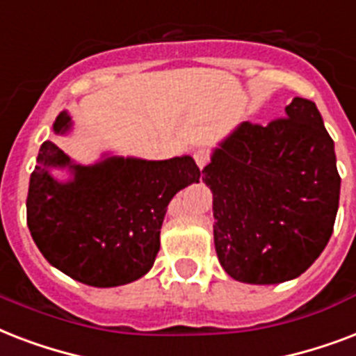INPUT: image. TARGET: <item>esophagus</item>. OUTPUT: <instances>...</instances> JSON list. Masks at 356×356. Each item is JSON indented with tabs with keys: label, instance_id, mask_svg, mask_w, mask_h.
I'll list each match as a JSON object with an SVG mask.
<instances>
[{
	"label": "esophagus",
	"instance_id": "esophagus-1",
	"mask_svg": "<svg viewBox=\"0 0 356 356\" xmlns=\"http://www.w3.org/2000/svg\"><path fill=\"white\" fill-rule=\"evenodd\" d=\"M194 161L200 168H205L209 164V161H211V153L205 147H200V149L194 151Z\"/></svg>",
	"mask_w": 356,
	"mask_h": 356
}]
</instances>
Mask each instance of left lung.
Wrapping results in <instances>:
<instances>
[{
    "label": "left lung",
    "mask_w": 356,
    "mask_h": 356,
    "mask_svg": "<svg viewBox=\"0 0 356 356\" xmlns=\"http://www.w3.org/2000/svg\"><path fill=\"white\" fill-rule=\"evenodd\" d=\"M223 270L277 284L310 268L332 234L340 200L334 142L320 111L293 97L286 116L243 122L203 168Z\"/></svg>",
    "instance_id": "left-lung-1"
}]
</instances>
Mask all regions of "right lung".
Listing matches in <instances>:
<instances>
[{
  "label": "right lung",
  "instance_id": "obj_1",
  "mask_svg": "<svg viewBox=\"0 0 356 356\" xmlns=\"http://www.w3.org/2000/svg\"><path fill=\"white\" fill-rule=\"evenodd\" d=\"M53 129L66 133L68 114H58ZM36 162L27 192L31 236L49 264L97 288L127 284L151 270L168 203L201 175L192 156H113L75 166L51 140L42 144ZM51 165H70L74 181L57 184L47 173Z\"/></svg>",
  "mask_w": 356,
  "mask_h": 356
}]
</instances>
